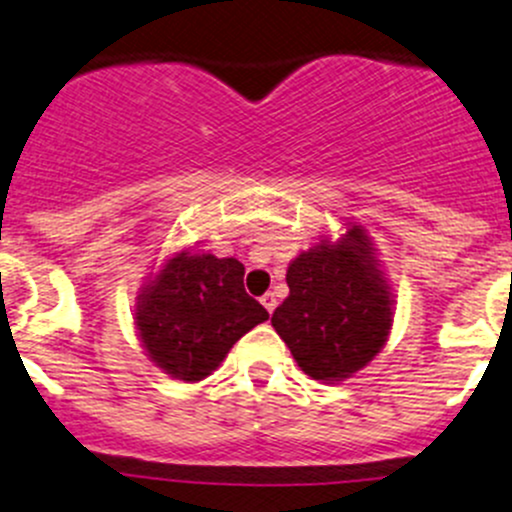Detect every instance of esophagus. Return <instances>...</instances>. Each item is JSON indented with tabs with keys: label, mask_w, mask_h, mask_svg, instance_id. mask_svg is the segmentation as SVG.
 I'll list each match as a JSON object with an SVG mask.
<instances>
[{
	"label": "esophagus",
	"mask_w": 512,
	"mask_h": 512,
	"mask_svg": "<svg viewBox=\"0 0 512 512\" xmlns=\"http://www.w3.org/2000/svg\"><path fill=\"white\" fill-rule=\"evenodd\" d=\"M262 304H265V309L267 312H275V307H277V297H275V292H267V294H262Z\"/></svg>",
	"instance_id": "obj_1"
}]
</instances>
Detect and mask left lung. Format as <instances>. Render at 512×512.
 Returning <instances> with one entry per match:
<instances>
[{"instance_id":"obj_1","label":"left lung","mask_w":512,"mask_h":512,"mask_svg":"<svg viewBox=\"0 0 512 512\" xmlns=\"http://www.w3.org/2000/svg\"><path fill=\"white\" fill-rule=\"evenodd\" d=\"M287 285L272 327L304 374L347 379L381 352L394 302L359 225L339 245L322 242L302 252L289 265Z\"/></svg>"}]
</instances>
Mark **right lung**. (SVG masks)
<instances>
[{
    "instance_id": "right-lung-1",
    "label": "right lung",
    "mask_w": 512,
    "mask_h": 512,
    "mask_svg": "<svg viewBox=\"0 0 512 512\" xmlns=\"http://www.w3.org/2000/svg\"><path fill=\"white\" fill-rule=\"evenodd\" d=\"M242 275L245 267L235 257L180 252L146 287L136 312L138 334L165 374L205 379L242 334L270 317L245 292Z\"/></svg>"
}]
</instances>
